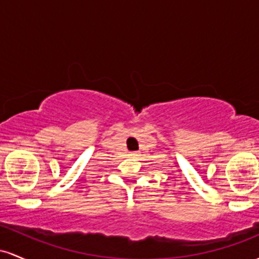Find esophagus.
<instances>
[{
	"label": "esophagus",
	"mask_w": 259,
	"mask_h": 259,
	"mask_svg": "<svg viewBox=\"0 0 259 259\" xmlns=\"http://www.w3.org/2000/svg\"><path fill=\"white\" fill-rule=\"evenodd\" d=\"M130 155H131V156H133V158H135V156H137V155H138V153H137V152H132V153L130 154Z\"/></svg>",
	"instance_id": "1"
}]
</instances>
